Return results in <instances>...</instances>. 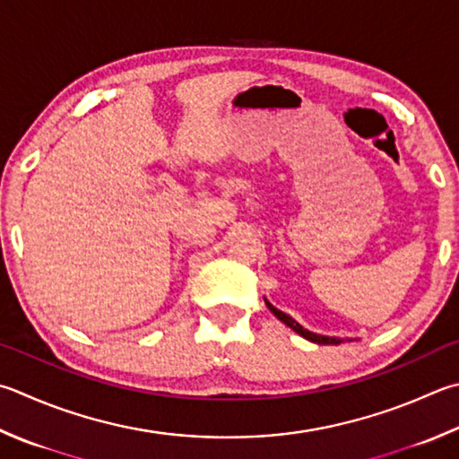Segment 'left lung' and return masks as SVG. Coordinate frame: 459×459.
<instances>
[{
  "label": "left lung",
  "instance_id": "8db88e82",
  "mask_svg": "<svg viewBox=\"0 0 459 459\" xmlns=\"http://www.w3.org/2000/svg\"><path fill=\"white\" fill-rule=\"evenodd\" d=\"M265 306L270 307V311L272 314L278 317V319H281V322L285 324V325H290L293 332L296 333H299L301 337H306V340H309V342H316V343H342V340L340 337H327V335H317V333H314V332H307V330H304V327H301L296 319L293 317H290L288 314H283V311H280L278 307H273L270 301H265Z\"/></svg>",
  "mask_w": 459,
  "mask_h": 459
}]
</instances>
